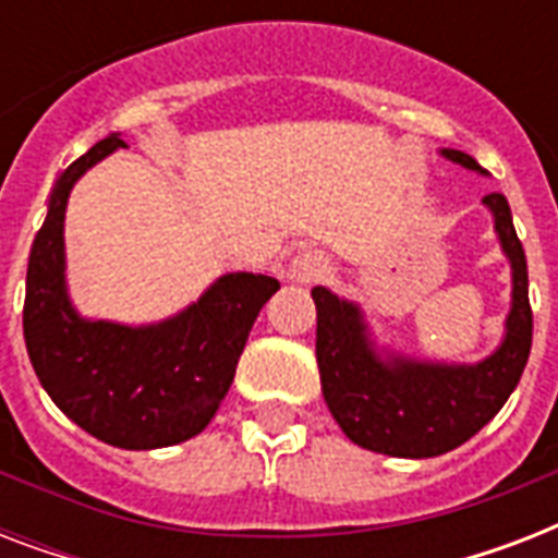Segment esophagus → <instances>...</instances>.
<instances>
[{"mask_svg":"<svg viewBox=\"0 0 558 558\" xmlns=\"http://www.w3.org/2000/svg\"><path fill=\"white\" fill-rule=\"evenodd\" d=\"M324 275H327V257H324L322 252H313V248L292 257V263H289L287 269V278L292 280V283H301V287L324 278Z\"/></svg>","mask_w":558,"mask_h":558,"instance_id":"obj_1","label":"esophagus"}]
</instances>
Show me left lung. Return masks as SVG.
<instances>
[{
    "instance_id": "obj_1",
    "label": "left lung",
    "mask_w": 558,
    "mask_h": 558,
    "mask_svg": "<svg viewBox=\"0 0 558 558\" xmlns=\"http://www.w3.org/2000/svg\"><path fill=\"white\" fill-rule=\"evenodd\" d=\"M451 165L489 177L469 153L440 147ZM501 254L510 263V310L498 348L477 362L416 359L376 339L365 310L315 287V359L324 402L350 440L390 458H437L475 437L519 385L533 344L527 257L501 193L484 196Z\"/></svg>"
}]
</instances>
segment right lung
<instances>
[{
    "label": "right lung",
    "mask_w": 558,
    "mask_h": 558,
    "mask_svg": "<svg viewBox=\"0 0 558 558\" xmlns=\"http://www.w3.org/2000/svg\"><path fill=\"white\" fill-rule=\"evenodd\" d=\"M124 147V135L109 133L57 179L31 245L22 332L39 385L72 423L116 449L150 451L191 440L214 420L254 318L280 283L228 271L161 322L83 315L65 278V208L83 173Z\"/></svg>",
    "instance_id": "obj_1"
}]
</instances>
